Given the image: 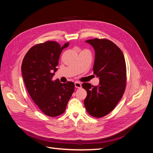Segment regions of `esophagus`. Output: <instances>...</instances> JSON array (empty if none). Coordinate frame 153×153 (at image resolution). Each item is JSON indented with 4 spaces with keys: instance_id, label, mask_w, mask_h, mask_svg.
<instances>
[{
    "instance_id": "obj_1",
    "label": "esophagus",
    "mask_w": 153,
    "mask_h": 153,
    "mask_svg": "<svg viewBox=\"0 0 153 153\" xmlns=\"http://www.w3.org/2000/svg\"><path fill=\"white\" fill-rule=\"evenodd\" d=\"M75 86L76 88H81L82 85L80 82H75Z\"/></svg>"
}]
</instances>
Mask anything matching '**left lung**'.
I'll return each instance as SVG.
<instances>
[{
	"mask_svg": "<svg viewBox=\"0 0 153 153\" xmlns=\"http://www.w3.org/2000/svg\"><path fill=\"white\" fill-rule=\"evenodd\" d=\"M85 42L94 49L93 71L100 83L97 86L83 83L87 94L84 105L88 113L98 118L110 113L122 98L126 83V62L123 52L112 41L95 38Z\"/></svg>",
	"mask_w": 153,
	"mask_h": 153,
	"instance_id": "obj_1",
	"label": "left lung"
}]
</instances>
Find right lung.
I'll use <instances>...</instances> for the list:
<instances>
[{"instance_id":"right-lung-1","label":"right lung","mask_w":153,"mask_h":153,"mask_svg":"<svg viewBox=\"0 0 153 153\" xmlns=\"http://www.w3.org/2000/svg\"><path fill=\"white\" fill-rule=\"evenodd\" d=\"M69 43L61 46L56 41H47L32 47L25 54L22 73L27 90L34 102L48 116L56 117L64 113L75 90L73 82L52 80L57 71L62 51Z\"/></svg>"}]
</instances>
